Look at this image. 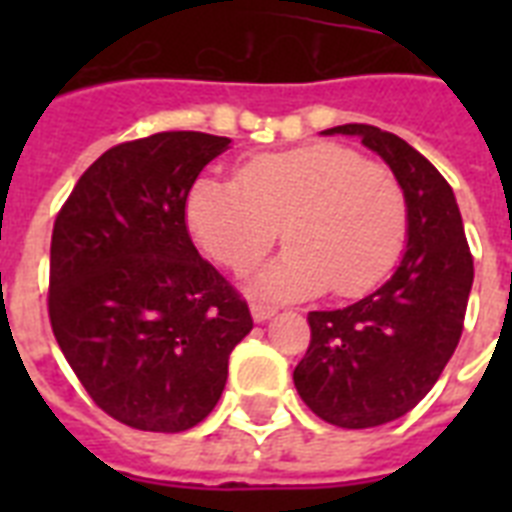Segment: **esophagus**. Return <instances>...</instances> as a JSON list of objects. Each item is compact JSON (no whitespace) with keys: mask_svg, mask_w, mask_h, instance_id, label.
<instances>
[{"mask_svg":"<svg viewBox=\"0 0 512 512\" xmlns=\"http://www.w3.org/2000/svg\"><path fill=\"white\" fill-rule=\"evenodd\" d=\"M249 311H252V319H255L257 324H263V321H268L276 316V308H271V305H263V303H252V308H249Z\"/></svg>","mask_w":512,"mask_h":512,"instance_id":"obj_1","label":"esophagus"}]
</instances>
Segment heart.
<instances>
[{
	"label": "heart",
	"mask_w": 512,
	"mask_h": 512,
	"mask_svg": "<svg viewBox=\"0 0 512 512\" xmlns=\"http://www.w3.org/2000/svg\"><path fill=\"white\" fill-rule=\"evenodd\" d=\"M193 241L233 273L287 241L284 255L249 279L268 300H300L332 289L364 295L393 268L406 236V201L388 167L337 143L260 154L236 183L199 177L185 199Z\"/></svg>",
	"instance_id": "b5f03b06"
}]
</instances>
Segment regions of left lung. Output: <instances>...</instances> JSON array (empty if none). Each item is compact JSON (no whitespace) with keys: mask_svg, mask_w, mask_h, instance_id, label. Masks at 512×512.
<instances>
[{"mask_svg":"<svg viewBox=\"0 0 512 512\" xmlns=\"http://www.w3.org/2000/svg\"><path fill=\"white\" fill-rule=\"evenodd\" d=\"M321 135L361 138L388 164L406 201V249L372 295L340 311H311V345L295 388L329 425L377 428L428 396L462 335L473 287L462 215L441 172L393 132L340 124Z\"/></svg>","mask_w":512,"mask_h":512,"instance_id":"8db88e82","label":"left lung"}]
</instances>
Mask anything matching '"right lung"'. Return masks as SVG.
<instances>
[{
  "label": "right lung",
  "mask_w": 512,
  "mask_h": 512,
  "mask_svg": "<svg viewBox=\"0 0 512 512\" xmlns=\"http://www.w3.org/2000/svg\"><path fill=\"white\" fill-rule=\"evenodd\" d=\"M231 140L156 132L79 177L52 228L50 324L90 398L138 430L180 433L223 396L247 303L185 225L199 172Z\"/></svg>",
  "instance_id": "1"
}]
</instances>
